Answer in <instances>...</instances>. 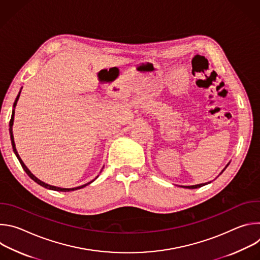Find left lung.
Returning a JSON list of instances; mask_svg holds the SVG:
<instances>
[{
	"label": "left lung",
	"instance_id": "8db88e82",
	"mask_svg": "<svg viewBox=\"0 0 260 260\" xmlns=\"http://www.w3.org/2000/svg\"><path fill=\"white\" fill-rule=\"evenodd\" d=\"M230 165V164H229ZM229 165L224 168V170L229 167ZM223 170V171H224ZM223 171H222L221 173H223ZM210 182H208V183H203V184H197V185H191V186H183V187H185V188H189V189H194V188H199V187H202V186H204V185H206V184H209Z\"/></svg>",
	"mask_w": 260,
	"mask_h": 260
}]
</instances>
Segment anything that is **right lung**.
I'll use <instances>...</instances> for the list:
<instances>
[{
  "mask_svg": "<svg viewBox=\"0 0 260 260\" xmlns=\"http://www.w3.org/2000/svg\"><path fill=\"white\" fill-rule=\"evenodd\" d=\"M21 91V90H20ZM20 91L18 92V94H17V96H16V99H15V102H14V104H13V110H12V115H11V119H10V122H9V133H10V138H11V144H12V148H13V151H14V153H15V155H16V157L18 158V160H19V162H20V165H21V167H22V169L25 171V173L28 175V177L31 179V180H34L36 183H38L39 185H41V186H43V187H45V188H47V189H51V190H55V191H62V192H67V191H73V190H77V189H81V188H83V187H85V186H87L88 184H90V183H92L94 180H92V181H90V182H88V183H86V184H84V185H81V186H78V187H74V188H61V187H56V186H52V185H49V184H47V183H45V182H43V181H41V180H39L38 178H37L35 175H32L31 173H30V171L26 168V166L23 164V161H22V159L20 158V156H19V154L17 153V150H16V147H15V143H14V137H13V132H12V126H13V121H14V114H15V107H16V104H17V101H18V99H19V95H20ZM98 178V177H96ZM95 178V179H96Z\"/></svg>",
  "mask_w": 260,
  "mask_h": 260,
  "instance_id": "1",
  "label": "right lung"
}]
</instances>
